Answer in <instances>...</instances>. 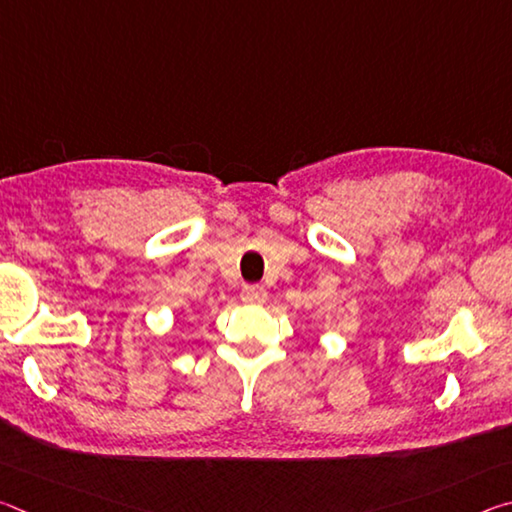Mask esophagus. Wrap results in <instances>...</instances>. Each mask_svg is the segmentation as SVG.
Segmentation results:
<instances>
[{
    "instance_id": "34e87169",
    "label": "esophagus",
    "mask_w": 512,
    "mask_h": 512,
    "mask_svg": "<svg viewBox=\"0 0 512 512\" xmlns=\"http://www.w3.org/2000/svg\"><path fill=\"white\" fill-rule=\"evenodd\" d=\"M241 300L248 302V305H257V302L266 300V289L259 287V284H246L244 291H241Z\"/></svg>"
}]
</instances>
